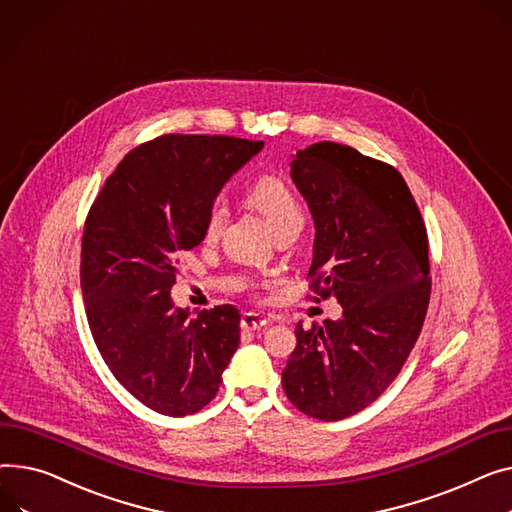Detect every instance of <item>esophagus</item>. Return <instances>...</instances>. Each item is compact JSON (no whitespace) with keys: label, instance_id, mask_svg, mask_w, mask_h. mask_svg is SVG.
Returning a JSON list of instances; mask_svg holds the SVG:
<instances>
[{"label":"esophagus","instance_id":"obj_1","mask_svg":"<svg viewBox=\"0 0 512 512\" xmlns=\"http://www.w3.org/2000/svg\"><path fill=\"white\" fill-rule=\"evenodd\" d=\"M267 323H269V321H267L265 317L257 315V313H245V315L241 317V327H243L245 331H259V329H263Z\"/></svg>","mask_w":512,"mask_h":512}]
</instances>
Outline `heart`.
<instances>
[{"label": "heart", "instance_id": "obj_1", "mask_svg": "<svg viewBox=\"0 0 512 512\" xmlns=\"http://www.w3.org/2000/svg\"><path fill=\"white\" fill-rule=\"evenodd\" d=\"M245 197L253 208H257L265 216L271 228H278L292 218H302L300 203L294 191L278 175H269V173L259 175L245 189ZM226 220H228L226 203L216 199L208 208L206 218H203V226H201L203 238H206V241H216L226 226Z\"/></svg>", "mask_w": 512, "mask_h": 512}]
</instances>
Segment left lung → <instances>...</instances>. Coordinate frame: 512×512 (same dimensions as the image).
I'll list each match as a JSON object with an SVG mask.
<instances>
[{
    "label": "left lung",
    "mask_w": 512,
    "mask_h": 512,
    "mask_svg": "<svg viewBox=\"0 0 512 512\" xmlns=\"http://www.w3.org/2000/svg\"><path fill=\"white\" fill-rule=\"evenodd\" d=\"M290 177L317 228L309 298L335 296L344 313L296 327L282 385L296 410L335 422L377 399L418 342L432 286L428 234L399 170L352 146L298 150Z\"/></svg>",
    "instance_id": "1"
}]
</instances>
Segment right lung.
<instances>
[{"mask_svg":"<svg viewBox=\"0 0 512 512\" xmlns=\"http://www.w3.org/2000/svg\"><path fill=\"white\" fill-rule=\"evenodd\" d=\"M263 142L168 133L117 164L84 224L80 284L94 344L115 379L150 410L183 418L218 393L241 342L232 304L175 309L181 255L222 185Z\"/></svg>","mask_w":512,"mask_h":512,"instance_id":"1","label":"right lung"}]
</instances>
